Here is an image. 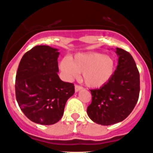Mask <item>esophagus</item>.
<instances>
[{
    "mask_svg": "<svg viewBox=\"0 0 153 153\" xmlns=\"http://www.w3.org/2000/svg\"><path fill=\"white\" fill-rule=\"evenodd\" d=\"M83 89V88L81 86H79V85H75V92H78L79 91H81V90Z\"/></svg>",
    "mask_w": 153,
    "mask_h": 153,
    "instance_id": "1",
    "label": "esophagus"
}]
</instances>
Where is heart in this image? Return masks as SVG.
<instances>
[{"label": "heart", "mask_w": 153, "mask_h": 153, "mask_svg": "<svg viewBox=\"0 0 153 153\" xmlns=\"http://www.w3.org/2000/svg\"><path fill=\"white\" fill-rule=\"evenodd\" d=\"M59 68L67 80L71 81L82 73L88 87L97 88L105 85L112 78L115 62L112 56L100 53H79L71 59L63 58L59 62Z\"/></svg>", "instance_id": "obj_1"}]
</instances>
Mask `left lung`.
I'll list each match as a JSON object with an SVG mask.
<instances>
[{
    "mask_svg": "<svg viewBox=\"0 0 153 153\" xmlns=\"http://www.w3.org/2000/svg\"><path fill=\"white\" fill-rule=\"evenodd\" d=\"M118 65L110 81L100 89L91 90L92 102L87 109L89 118L101 125L122 122L133 111L140 93V74L132 56L116 48Z\"/></svg>",
    "mask_w": 153,
    "mask_h": 153,
    "instance_id": "obj_1",
    "label": "left lung"
}]
</instances>
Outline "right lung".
<instances>
[{
	"mask_svg": "<svg viewBox=\"0 0 153 153\" xmlns=\"http://www.w3.org/2000/svg\"><path fill=\"white\" fill-rule=\"evenodd\" d=\"M59 50L38 45L21 59L16 76V97L25 116L35 123L53 125L63 115L66 101L75 94L72 83L58 75Z\"/></svg>",
	"mask_w": 153,
	"mask_h": 153,
	"instance_id": "add662e5",
	"label": "right lung"
}]
</instances>
